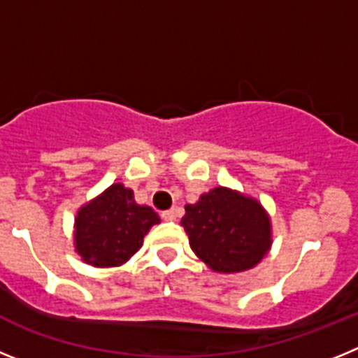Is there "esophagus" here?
<instances>
[{"label": "esophagus", "mask_w": 358, "mask_h": 358, "mask_svg": "<svg viewBox=\"0 0 358 358\" xmlns=\"http://www.w3.org/2000/svg\"><path fill=\"white\" fill-rule=\"evenodd\" d=\"M161 218H163V220H176L177 210H176V208H172V210L163 211V213H161Z\"/></svg>", "instance_id": "34e87169"}]
</instances>
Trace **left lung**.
I'll return each instance as SVG.
<instances>
[{
  "label": "left lung",
  "mask_w": 358,
  "mask_h": 358,
  "mask_svg": "<svg viewBox=\"0 0 358 358\" xmlns=\"http://www.w3.org/2000/svg\"><path fill=\"white\" fill-rule=\"evenodd\" d=\"M185 210L189 245L217 273L248 271L271 248V222L255 199L218 186Z\"/></svg>",
  "instance_id": "obj_1"
}]
</instances>
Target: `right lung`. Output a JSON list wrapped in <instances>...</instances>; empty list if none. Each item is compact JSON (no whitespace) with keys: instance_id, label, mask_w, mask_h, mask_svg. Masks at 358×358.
<instances>
[{"instance_id":"1","label":"right lung","mask_w":358,"mask_h":358,"mask_svg":"<svg viewBox=\"0 0 358 358\" xmlns=\"http://www.w3.org/2000/svg\"><path fill=\"white\" fill-rule=\"evenodd\" d=\"M154 224H159L156 211L136 204L132 189L113 185L78 211L75 245L87 264L116 267L141 248Z\"/></svg>"}]
</instances>
